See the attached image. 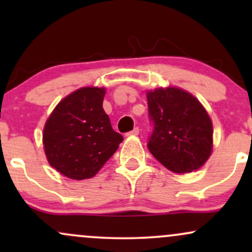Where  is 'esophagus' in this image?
Here are the masks:
<instances>
[{
    "mask_svg": "<svg viewBox=\"0 0 252 252\" xmlns=\"http://www.w3.org/2000/svg\"><path fill=\"white\" fill-rule=\"evenodd\" d=\"M138 134H140V129L135 128V129H132L131 131H129L126 135H128V136H136V135H138Z\"/></svg>",
    "mask_w": 252,
    "mask_h": 252,
    "instance_id": "1",
    "label": "esophagus"
}]
</instances>
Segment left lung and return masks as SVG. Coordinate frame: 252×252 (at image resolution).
Instances as JSON below:
<instances>
[{
	"label": "left lung",
	"instance_id": "1",
	"mask_svg": "<svg viewBox=\"0 0 252 252\" xmlns=\"http://www.w3.org/2000/svg\"><path fill=\"white\" fill-rule=\"evenodd\" d=\"M153 126L148 149L166 168L190 173L207 161L212 152V122L204 106L181 89H156L147 94Z\"/></svg>",
	"mask_w": 252,
	"mask_h": 252
}]
</instances>
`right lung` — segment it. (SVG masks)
<instances>
[{
	"instance_id": "obj_1",
	"label": "right lung",
	"mask_w": 252,
	"mask_h": 252,
	"mask_svg": "<svg viewBox=\"0 0 252 252\" xmlns=\"http://www.w3.org/2000/svg\"><path fill=\"white\" fill-rule=\"evenodd\" d=\"M104 94L105 90L99 88L77 90L58 104L45 124L48 162L67 178L96 175L123 141L104 111Z\"/></svg>"
}]
</instances>
